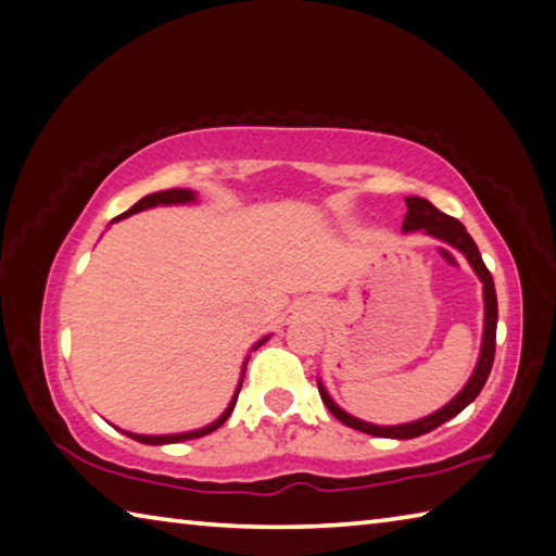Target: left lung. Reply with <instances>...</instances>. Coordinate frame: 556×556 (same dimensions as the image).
<instances>
[{"label": "left lung", "instance_id": "left-lung-1", "mask_svg": "<svg viewBox=\"0 0 556 556\" xmlns=\"http://www.w3.org/2000/svg\"><path fill=\"white\" fill-rule=\"evenodd\" d=\"M406 206H408V214L403 218V230H426V233L435 236L440 240H445V243L454 245L459 252L467 255V260L471 262L473 271H477L479 279L483 281V301H486V326H483V345H481V357H479V365L473 369L471 379L467 381V387H464L457 396H454L445 408L432 413V416L416 420V422H406V426H393V428H379V426H371V422L365 420H357L348 416L345 410L338 408L332 399L326 393V389L318 383V391H320V399L326 403L328 410L336 416L340 422H345V426L355 428L359 432H367V435H375V438H396V440H410V438H418V435H426V432L440 428L442 422H447L450 418L457 416L464 408L469 406V403L479 396L483 383H486L489 375H491V367H493V355H496V323H498V301H496V287H493V277L491 271L486 269L481 260V252L473 243L471 236L467 233V228H464L457 218H452L447 214H442L440 208H435L430 204L428 199H420V197H408L406 199Z\"/></svg>", "mask_w": 556, "mask_h": 556}]
</instances>
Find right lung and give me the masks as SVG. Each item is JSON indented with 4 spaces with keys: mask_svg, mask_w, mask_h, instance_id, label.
<instances>
[{
    "mask_svg": "<svg viewBox=\"0 0 556 556\" xmlns=\"http://www.w3.org/2000/svg\"><path fill=\"white\" fill-rule=\"evenodd\" d=\"M187 201H194V191H189V189L155 191V194H148V197L140 199L138 204L130 206V208L126 211V214H121L118 218H126V216H130V214H138V211L150 208V206H157V204H187ZM118 218H114V220H118ZM262 342H265V340H262ZM262 342H260V345H262ZM238 391H240V387H238ZM238 391H236V396H233V401H230V406L226 408L224 416H220L216 422H211L208 428H201V430H194V432H179V435H134V432H126V435L138 440V442H146V445H169V442L204 438V435H208V432H214L216 428H220V426H224V422L228 420V416H230V413H233V408H236Z\"/></svg>",
    "mask_w": 556,
    "mask_h": 556,
    "instance_id": "1",
    "label": "right lung"
}]
</instances>
